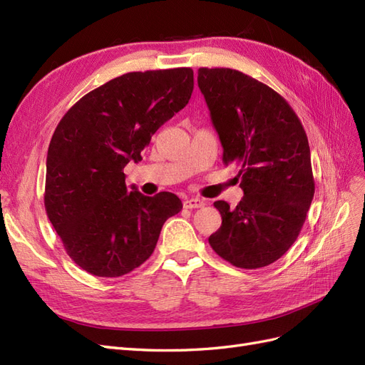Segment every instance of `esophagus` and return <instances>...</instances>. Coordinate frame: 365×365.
Returning a JSON list of instances; mask_svg holds the SVG:
<instances>
[{
	"label": "esophagus",
	"instance_id": "obj_1",
	"mask_svg": "<svg viewBox=\"0 0 365 365\" xmlns=\"http://www.w3.org/2000/svg\"><path fill=\"white\" fill-rule=\"evenodd\" d=\"M184 208H202L205 204L202 200H200V197H190V200H185L184 201Z\"/></svg>",
	"mask_w": 365,
	"mask_h": 365
}]
</instances>
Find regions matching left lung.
<instances>
[{
  "mask_svg": "<svg viewBox=\"0 0 365 365\" xmlns=\"http://www.w3.org/2000/svg\"><path fill=\"white\" fill-rule=\"evenodd\" d=\"M197 85L244 190L236 208L215 202L222 225L208 242L237 268L268 267L297 240L315 193L304 128L277 91L237 70L200 68Z\"/></svg>",
  "mask_w": 365,
  "mask_h": 365,
  "instance_id": "1",
  "label": "left lung"
}]
</instances>
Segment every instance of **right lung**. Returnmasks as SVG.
I'll list each match as a JSON object with an SVG mask.
<instances>
[{"label":"right lung","instance_id":"add662e5","mask_svg":"<svg viewBox=\"0 0 365 365\" xmlns=\"http://www.w3.org/2000/svg\"><path fill=\"white\" fill-rule=\"evenodd\" d=\"M192 68L134 71L85 94L59 121L47 153L43 204L65 251L97 277L145 263L182 204L176 195L128 190L123 169L189 103Z\"/></svg>","mask_w":365,"mask_h":365}]
</instances>
